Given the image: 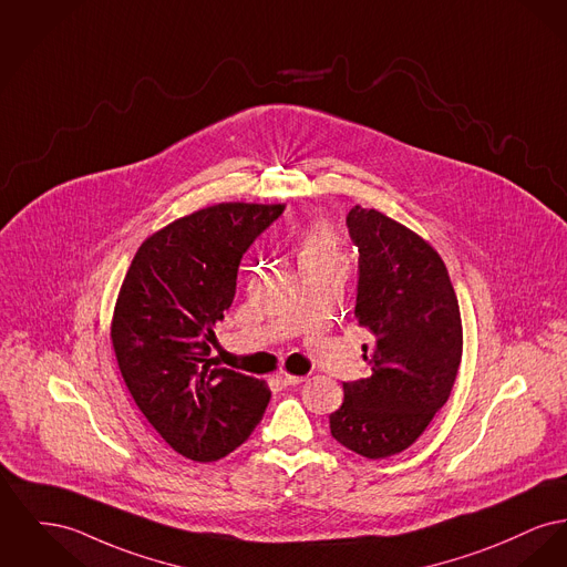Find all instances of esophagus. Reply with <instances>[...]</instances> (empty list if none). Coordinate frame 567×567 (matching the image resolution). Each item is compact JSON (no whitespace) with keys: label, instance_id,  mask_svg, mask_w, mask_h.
I'll return each mask as SVG.
<instances>
[{"label":"esophagus","instance_id":"34e87169","mask_svg":"<svg viewBox=\"0 0 567 567\" xmlns=\"http://www.w3.org/2000/svg\"><path fill=\"white\" fill-rule=\"evenodd\" d=\"M276 381H278L280 385L289 388V385H300V383H303V381H306V377H298V374H289V372L280 370V372H276Z\"/></svg>","mask_w":567,"mask_h":567}]
</instances>
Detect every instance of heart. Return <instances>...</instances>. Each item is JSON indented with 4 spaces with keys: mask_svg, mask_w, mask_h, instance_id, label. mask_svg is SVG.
I'll use <instances>...</instances> for the list:
<instances>
[{
    "mask_svg": "<svg viewBox=\"0 0 567 567\" xmlns=\"http://www.w3.org/2000/svg\"><path fill=\"white\" fill-rule=\"evenodd\" d=\"M336 257L333 235L326 227H308L300 237V264Z\"/></svg>",
    "mask_w": 567,
    "mask_h": 567,
    "instance_id": "b5f03b06",
    "label": "heart"
}]
</instances>
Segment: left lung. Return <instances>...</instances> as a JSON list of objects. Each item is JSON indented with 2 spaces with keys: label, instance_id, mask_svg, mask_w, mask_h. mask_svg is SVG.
I'll return each instance as SVG.
<instances>
[{
  "label": "left lung",
  "instance_id": "left-lung-1",
  "mask_svg": "<svg viewBox=\"0 0 567 567\" xmlns=\"http://www.w3.org/2000/svg\"><path fill=\"white\" fill-rule=\"evenodd\" d=\"M358 246L355 317L372 333L370 377L342 383L332 436L364 458H388L426 431L447 402L463 358L461 310L433 246L377 209L351 207Z\"/></svg>",
  "mask_w": 567,
  "mask_h": 567
}]
</instances>
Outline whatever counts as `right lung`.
Returning <instances> with one entry per match:
<instances>
[{
  "instance_id": "right-lung-1",
  "label": "right lung",
  "mask_w": 567,
  "mask_h": 567,
  "mask_svg": "<svg viewBox=\"0 0 567 567\" xmlns=\"http://www.w3.org/2000/svg\"><path fill=\"white\" fill-rule=\"evenodd\" d=\"M285 205L220 203L171 223L134 255L111 340L136 406L168 445L197 463L231 454L261 422L264 381L209 358L237 269Z\"/></svg>"
}]
</instances>
